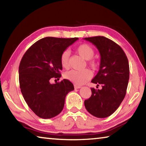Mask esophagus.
Masks as SVG:
<instances>
[{"label": "esophagus", "instance_id": "obj_1", "mask_svg": "<svg viewBox=\"0 0 146 146\" xmlns=\"http://www.w3.org/2000/svg\"><path fill=\"white\" fill-rule=\"evenodd\" d=\"M74 88L75 89H80L81 88L80 86H78V85H75L74 86Z\"/></svg>", "mask_w": 146, "mask_h": 146}]
</instances>
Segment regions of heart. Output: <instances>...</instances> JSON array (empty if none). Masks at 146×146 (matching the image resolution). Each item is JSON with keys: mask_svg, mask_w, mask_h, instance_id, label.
<instances>
[{"mask_svg": "<svg viewBox=\"0 0 146 146\" xmlns=\"http://www.w3.org/2000/svg\"><path fill=\"white\" fill-rule=\"evenodd\" d=\"M76 51L78 55L82 56L85 60L88 61V64L93 69L98 68V62L91 60L94 55L95 51L93 48L90 45L86 44H83L78 46L76 48ZM70 51L65 50L60 55V64L61 66L64 68H68L69 67V58H70ZM93 74L90 70L86 69L84 70H71L68 71L64 74V77L67 80L71 81L76 85H82L87 82L92 77Z\"/></svg>", "mask_w": 146, "mask_h": 146, "instance_id": "1", "label": "heart"}]
</instances>
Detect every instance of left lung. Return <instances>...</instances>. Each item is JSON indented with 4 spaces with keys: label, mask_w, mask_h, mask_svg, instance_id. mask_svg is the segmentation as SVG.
<instances>
[{
    "label": "left lung",
    "mask_w": 146,
    "mask_h": 146,
    "mask_svg": "<svg viewBox=\"0 0 146 146\" xmlns=\"http://www.w3.org/2000/svg\"><path fill=\"white\" fill-rule=\"evenodd\" d=\"M94 44L100 55V68L91 82L102 90L91 88V96L84 101L88 111L97 118L112 115L124 98L129 78L127 56L121 47L105 36L84 38Z\"/></svg>",
    "instance_id": "obj_1"
}]
</instances>
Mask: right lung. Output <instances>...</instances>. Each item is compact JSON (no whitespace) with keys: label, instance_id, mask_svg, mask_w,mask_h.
Here are the masks:
<instances>
[{"label":"right lung","instance_id":"add662e5","mask_svg":"<svg viewBox=\"0 0 146 146\" xmlns=\"http://www.w3.org/2000/svg\"><path fill=\"white\" fill-rule=\"evenodd\" d=\"M78 39L43 38L34 43L22 58L19 68L20 88L27 104L40 118L58 115L63 110L67 94L74 90L67 79L53 84L49 80L60 78L61 54Z\"/></svg>","mask_w":146,"mask_h":146}]
</instances>
